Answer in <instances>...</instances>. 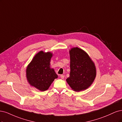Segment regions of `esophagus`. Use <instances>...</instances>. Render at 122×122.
<instances>
[{
  "instance_id": "esophagus-1",
  "label": "esophagus",
  "mask_w": 122,
  "mask_h": 122,
  "mask_svg": "<svg viewBox=\"0 0 122 122\" xmlns=\"http://www.w3.org/2000/svg\"><path fill=\"white\" fill-rule=\"evenodd\" d=\"M60 77L62 78V79H63V78H64V76L63 75V74H61V75H60Z\"/></svg>"
}]
</instances>
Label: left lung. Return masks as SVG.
Here are the masks:
<instances>
[{"label":"left lung","instance_id":"left-lung-1","mask_svg":"<svg viewBox=\"0 0 122 122\" xmlns=\"http://www.w3.org/2000/svg\"><path fill=\"white\" fill-rule=\"evenodd\" d=\"M69 54L70 72L66 81L76 92L87 89L96 76L95 64L87 53L77 47L70 50Z\"/></svg>","mask_w":122,"mask_h":122}]
</instances>
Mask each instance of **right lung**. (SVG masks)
<instances>
[{
    "instance_id": "obj_1",
    "label": "right lung",
    "mask_w": 122,
    "mask_h": 122,
    "mask_svg": "<svg viewBox=\"0 0 122 122\" xmlns=\"http://www.w3.org/2000/svg\"><path fill=\"white\" fill-rule=\"evenodd\" d=\"M53 54L40 51L33 58L26 69V77L29 84L40 90H48L57 74L50 67Z\"/></svg>"
}]
</instances>
